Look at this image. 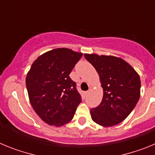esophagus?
<instances>
[{
  "mask_svg": "<svg viewBox=\"0 0 155 155\" xmlns=\"http://www.w3.org/2000/svg\"><path fill=\"white\" fill-rule=\"evenodd\" d=\"M90 92H91V90H88V91H86V94H89V93Z\"/></svg>",
  "mask_w": 155,
  "mask_h": 155,
  "instance_id": "esophagus-1",
  "label": "esophagus"
}]
</instances>
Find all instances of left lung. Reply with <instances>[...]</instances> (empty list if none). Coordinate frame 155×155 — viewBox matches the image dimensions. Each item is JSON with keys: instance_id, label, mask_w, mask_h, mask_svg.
Wrapping results in <instances>:
<instances>
[{"instance_id": "1", "label": "left lung", "mask_w": 155, "mask_h": 155, "mask_svg": "<svg viewBox=\"0 0 155 155\" xmlns=\"http://www.w3.org/2000/svg\"><path fill=\"white\" fill-rule=\"evenodd\" d=\"M84 57L99 75L103 97L91 109V119L104 127L124 121L136 106L140 96V78L130 64L120 57L85 53Z\"/></svg>"}]
</instances>
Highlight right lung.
Wrapping results in <instances>:
<instances>
[{
	"label": "right lung",
	"mask_w": 155,
	"mask_h": 155,
	"mask_svg": "<svg viewBox=\"0 0 155 155\" xmlns=\"http://www.w3.org/2000/svg\"><path fill=\"white\" fill-rule=\"evenodd\" d=\"M82 55L68 48L54 49L39 56L27 73L30 103L48 125L59 127L68 124L81 102L69 74Z\"/></svg>",
	"instance_id": "obj_1"
}]
</instances>
